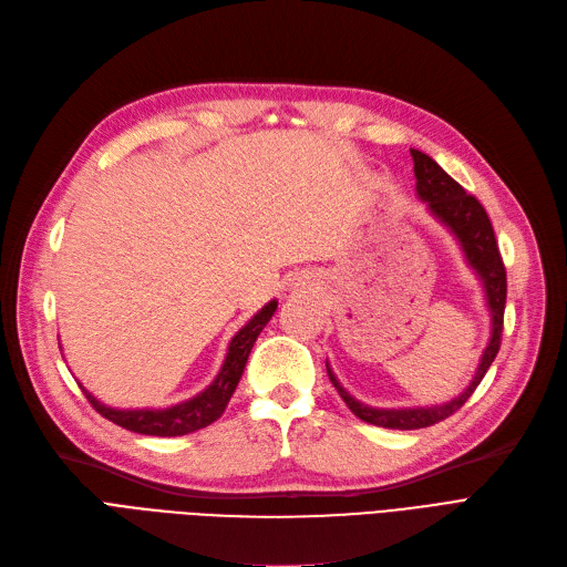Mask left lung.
I'll list each match as a JSON object with an SVG mask.
<instances>
[{"label": "left lung", "mask_w": 567, "mask_h": 567, "mask_svg": "<svg viewBox=\"0 0 567 567\" xmlns=\"http://www.w3.org/2000/svg\"><path fill=\"white\" fill-rule=\"evenodd\" d=\"M414 157V176H416V195L425 202L430 214L454 233L458 239L467 265L477 271V277L486 292V305L491 311V339L482 353L480 368L474 372L470 386L451 402L435 404V406H410V410H377L351 398L334 372L328 368V377L332 386L337 389L339 398L347 402L349 410L365 423L391 427V430H416L435 425L458 412L465 400L480 386L484 374L488 372L491 362L501 351V337H503V319H505V300H507V271L503 265L501 248H497L495 233L486 209L482 202L467 195L458 181L451 178L430 155L412 148Z\"/></svg>", "instance_id": "obj_1"}]
</instances>
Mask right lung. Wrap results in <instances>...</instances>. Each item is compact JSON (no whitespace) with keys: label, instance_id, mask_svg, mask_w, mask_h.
I'll return each instance as SVG.
<instances>
[{"label":"right lung","instance_id":"obj_1","mask_svg":"<svg viewBox=\"0 0 567 567\" xmlns=\"http://www.w3.org/2000/svg\"><path fill=\"white\" fill-rule=\"evenodd\" d=\"M277 305H279L277 300L267 302L254 319L230 339L228 353H225L223 368L218 370L216 379L205 391L197 393L190 400L165 406V410H116V406H106L93 393H87L81 383L79 386L83 389L87 402L95 406L97 414H102L104 419L125 430H132V433L155 435V437H178V435L195 433V430L212 425L225 412V406H228L237 383L244 374L248 353H251L256 339L267 326V321L275 316Z\"/></svg>","mask_w":567,"mask_h":567}]
</instances>
